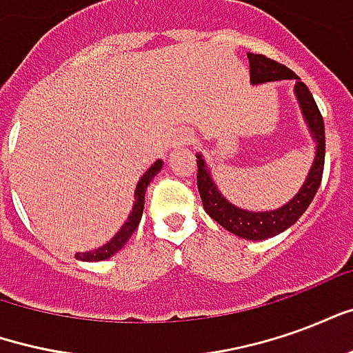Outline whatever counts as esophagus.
I'll return each instance as SVG.
<instances>
[{
	"instance_id": "34e87169",
	"label": "esophagus",
	"mask_w": 353,
	"mask_h": 353,
	"mask_svg": "<svg viewBox=\"0 0 353 353\" xmlns=\"http://www.w3.org/2000/svg\"><path fill=\"white\" fill-rule=\"evenodd\" d=\"M194 143V134L191 130H181L174 139L172 147H183V145H192Z\"/></svg>"
}]
</instances>
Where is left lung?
<instances>
[{
    "label": "left lung",
    "instance_id": "8db88e82",
    "mask_svg": "<svg viewBox=\"0 0 353 353\" xmlns=\"http://www.w3.org/2000/svg\"><path fill=\"white\" fill-rule=\"evenodd\" d=\"M248 58H250V79L253 85L281 79L295 81L296 100L301 103L304 121L308 124L312 138L316 141V157L312 162L310 172L293 200H289L285 206L270 210V212H248V210L232 206L214 183L202 154H196V164H199L196 185H199L200 199H202L206 214L214 221L219 223L223 229L245 240H265V238L280 234L293 223H296V219L306 212V208L310 206V202L316 196L319 183H321V176H323V164H325V126H323V117L319 113L312 92L289 68L278 64L272 58H266L265 54L250 52Z\"/></svg>",
    "mask_w": 353,
    "mask_h": 353
}]
</instances>
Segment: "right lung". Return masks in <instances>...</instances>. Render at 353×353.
Returning a JSON list of instances; mask_svg holds the SVG:
<instances>
[{
    "label": "right lung",
    "instance_id": "obj_1",
    "mask_svg": "<svg viewBox=\"0 0 353 353\" xmlns=\"http://www.w3.org/2000/svg\"><path fill=\"white\" fill-rule=\"evenodd\" d=\"M162 168V161H157L154 164H151V168L147 170L145 174L141 176V179L138 181V187H136V192H134V208H132L128 219L124 223L121 230L117 232L115 236L109 240L108 244L101 245L98 250H92V252L77 253L75 257L81 261H88V263H96V261H105L109 257H113L117 252H121L124 248V244L130 240V236L134 234V230L138 229L139 221H141V214H143V204H145V189L147 185L151 183L153 179Z\"/></svg>",
    "mask_w": 353,
    "mask_h": 353
}]
</instances>
